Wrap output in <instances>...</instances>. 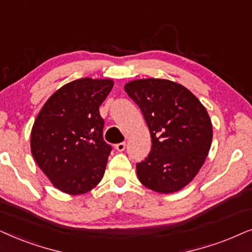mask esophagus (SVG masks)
I'll return each instance as SVG.
<instances>
[{"label":"esophagus","mask_w":252,"mask_h":252,"mask_svg":"<svg viewBox=\"0 0 252 252\" xmlns=\"http://www.w3.org/2000/svg\"><path fill=\"white\" fill-rule=\"evenodd\" d=\"M126 144L124 142L119 143V144H116V145H115V150L119 151V152H122V151L126 150Z\"/></svg>","instance_id":"esophagus-1"}]
</instances>
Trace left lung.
<instances>
[{
  "instance_id": "obj_1",
  "label": "left lung",
  "mask_w": 252,
  "mask_h": 252,
  "mask_svg": "<svg viewBox=\"0 0 252 252\" xmlns=\"http://www.w3.org/2000/svg\"><path fill=\"white\" fill-rule=\"evenodd\" d=\"M124 90L142 110L152 147L136 165L143 186L172 193L190 183L202 168L212 143V123L198 99L167 79L132 80Z\"/></svg>"
}]
</instances>
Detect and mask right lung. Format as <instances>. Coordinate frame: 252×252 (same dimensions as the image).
I'll list each match as a JSON object with an SVG mask.
<instances>
[{"label": "right lung", "instance_id": "add662e5", "mask_svg": "<svg viewBox=\"0 0 252 252\" xmlns=\"http://www.w3.org/2000/svg\"><path fill=\"white\" fill-rule=\"evenodd\" d=\"M113 85L112 79L73 80L54 93L36 116L32 156L63 192L85 193L105 174L112 146L103 140L105 122L99 107Z\"/></svg>", "mask_w": 252, "mask_h": 252}]
</instances>
